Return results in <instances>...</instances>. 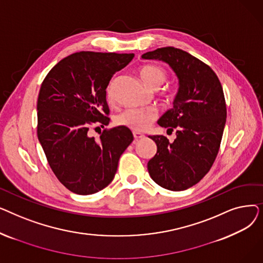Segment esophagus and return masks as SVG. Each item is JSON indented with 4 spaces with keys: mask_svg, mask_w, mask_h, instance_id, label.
I'll return each mask as SVG.
<instances>
[{
    "mask_svg": "<svg viewBox=\"0 0 263 263\" xmlns=\"http://www.w3.org/2000/svg\"><path fill=\"white\" fill-rule=\"evenodd\" d=\"M133 136H134V139H135L136 141L142 140V139H144V137H145V135H144V134L139 133V132H133Z\"/></svg>",
    "mask_w": 263,
    "mask_h": 263,
    "instance_id": "1",
    "label": "esophagus"
}]
</instances>
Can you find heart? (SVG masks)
I'll use <instances>...</instances> for the list:
<instances>
[{"label":"heart","instance_id":"obj_1","mask_svg":"<svg viewBox=\"0 0 263 263\" xmlns=\"http://www.w3.org/2000/svg\"><path fill=\"white\" fill-rule=\"evenodd\" d=\"M142 80L153 89H159L167 80V72L163 68L147 65L140 71ZM114 80L106 86V98L113 99ZM157 120V113L151 109L129 108L115 117V123L120 127L129 128L135 132H144Z\"/></svg>","mask_w":263,"mask_h":263}]
</instances>
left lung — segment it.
<instances>
[{
    "instance_id": "left-lung-1",
    "label": "left lung",
    "mask_w": 263,
    "mask_h": 263,
    "mask_svg": "<svg viewBox=\"0 0 263 263\" xmlns=\"http://www.w3.org/2000/svg\"><path fill=\"white\" fill-rule=\"evenodd\" d=\"M142 58L167 63L179 79L174 107L158 121L176 129L177 137L170 143L163 135L149 136L158 149L148 172L160 186L184 191L201 180L218 154L227 117L223 87L208 65L183 50L159 48Z\"/></svg>"
}]
</instances>
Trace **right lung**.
Masks as SVG:
<instances>
[{"instance_id": "add662e5", "label": "right lung", "mask_w": 263, "mask_h": 263, "mask_svg": "<svg viewBox=\"0 0 263 263\" xmlns=\"http://www.w3.org/2000/svg\"><path fill=\"white\" fill-rule=\"evenodd\" d=\"M134 54L82 51L55 65L41 84L37 100V136L60 182L79 195H89L114 179L118 161L133 142L126 127L90 129L109 122L106 86Z\"/></svg>"}]
</instances>
